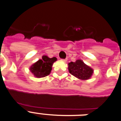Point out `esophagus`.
Segmentation results:
<instances>
[{
    "label": "esophagus",
    "instance_id": "esophagus-1",
    "mask_svg": "<svg viewBox=\"0 0 121 121\" xmlns=\"http://www.w3.org/2000/svg\"><path fill=\"white\" fill-rule=\"evenodd\" d=\"M62 60L63 62H66L67 61V60L66 59H62Z\"/></svg>",
    "mask_w": 121,
    "mask_h": 121
}]
</instances>
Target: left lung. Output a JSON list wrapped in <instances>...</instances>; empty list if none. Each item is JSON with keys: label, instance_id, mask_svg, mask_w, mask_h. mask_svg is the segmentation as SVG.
<instances>
[{"label": "left lung", "instance_id": "obj_1", "mask_svg": "<svg viewBox=\"0 0 121 121\" xmlns=\"http://www.w3.org/2000/svg\"><path fill=\"white\" fill-rule=\"evenodd\" d=\"M68 69L71 74L81 80L90 79L94 71L93 68L86 65L81 59L76 60L74 62L68 63Z\"/></svg>", "mask_w": 121, "mask_h": 121}]
</instances>
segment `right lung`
Masks as SVG:
<instances>
[{
	"label": "right lung",
	"instance_id": "obj_1",
	"mask_svg": "<svg viewBox=\"0 0 121 121\" xmlns=\"http://www.w3.org/2000/svg\"><path fill=\"white\" fill-rule=\"evenodd\" d=\"M42 58L30 67V71L37 78H43L49 75L52 70L53 63L57 60L56 57L50 58L46 55H43Z\"/></svg>",
	"mask_w": 121,
	"mask_h": 121
}]
</instances>
